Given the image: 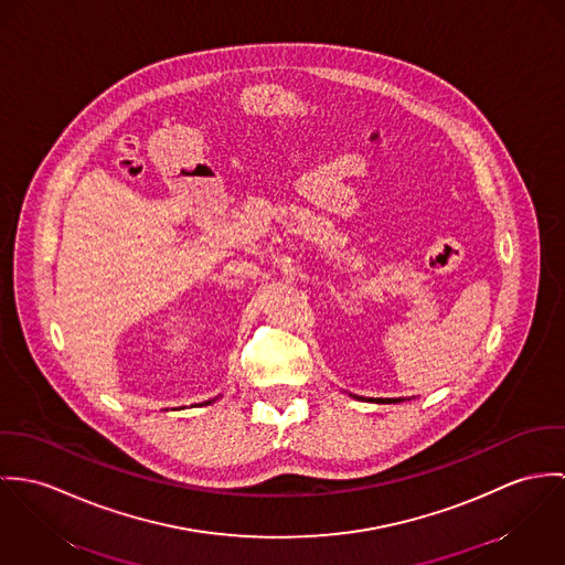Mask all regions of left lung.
I'll return each instance as SVG.
<instances>
[{
	"label": "left lung",
	"mask_w": 565,
	"mask_h": 565,
	"mask_svg": "<svg viewBox=\"0 0 565 565\" xmlns=\"http://www.w3.org/2000/svg\"><path fill=\"white\" fill-rule=\"evenodd\" d=\"M379 403H396V398H379Z\"/></svg>",
	"instance_id": "1"
}]
</instances>
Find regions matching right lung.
<instances>
[{"label":"right lung","instance_id":"obj_1","mask_svg":"<svg viewBox=\"0 0 565 565\" xmlns=\"http://www.w3.org/2000/svg\"><path fill=\"white\" fill-rule=\"evenodd\" d=\"M207 403H212V401H207Z\"/></svg>","mask_w":565,"mask_h":565}]
</instances>
